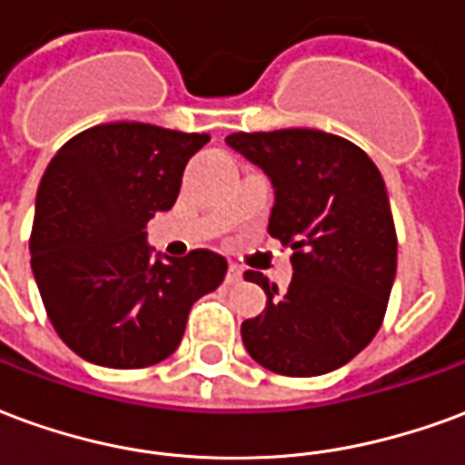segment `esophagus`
I'll list each match as a JSON object with an SVG mask.
<instances>
[{
	"mask_svg": "<svg viewBox=\"0 0 465 465\" xmlns=\"http://www.w3.org/2000/svg\"><path fill=\"white\" fill-rule=\"evenodd\" d=\"M242 282V269L236 266V263H229V269H226V283H239Z\"/></svg>",
	"mask_w": 465,
	"mask_h": 465,
	"instance_id": "1",
	"label": "esophagus"
}]
</instances>
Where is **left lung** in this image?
Returning a JSON list of instances; mask_svg holds the SVG:
<instances>
[{
    "instance_id": "1",
    "label": "left lung",
    "mask_w": 465,
    "mask_h": 465,
    "mask_svg": "<svg viewBox=\"0 0 465 465\" xmlns=\"http://www.w3.org/2000/svg\"><path fill=\"white\" fill-rule=\"evenodd\" d=\"M226 143L269 176V233L293 252L283 293L243 273L266 293V309L242 323L243 346L282 376L341 369L376 336L396 279L383 176L356 143L319 129L236 132Z\"/></svg>"
}]
</instances>
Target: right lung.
<instances>
[{"label": "right lung", "mask_w": 465, "mask_h": 465, "mask_svg": "<svg viewBox=\"0 0 465 465\" xmlns=\"http://www.w3.org/2000/svg\"><path fill=\"white\" fill-rule=\"evenodd\" d=\"M209 134L142 122L76 134L46 166L35 206L32 272L59 339L106 369H143L172 356L196 299L223 282L226 259H183L146 242L169 212Z\"/></svg>", "instance_id": "1"}]
</instances>
